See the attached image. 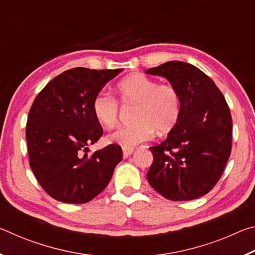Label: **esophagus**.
I'll list each match as a JSON object with an SVG mask.
<instances>
[{"mask_svg":"<svg viewBox=\"0 0 255 255\" xmlns=\"http://www.w3.org/2000/svg\"><path fill=\"white\" fill-rule=\"evenodd\" d=\"M133 153V148L132 147H123V155L125 158H127L128 156H130V155Z\"/></svg>","mask_w":255,"mask_h":255,"instance_id":"1","label":"esophagus"}]
</instances>
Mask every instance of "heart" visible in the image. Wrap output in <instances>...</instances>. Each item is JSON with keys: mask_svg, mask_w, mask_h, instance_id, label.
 <instances>
[{"mask_svg": "<svg viewBox=\"0 0 255 255\" xmlns=\"http://www.w3.org/2000/svg\"><path fill=\"white\" fill-rule=\"evenodd\" d=\"M116 93L124 105H135L128 126L118 127L107 136V141L132 147L157 135L170 132L181 115L180 94L172 84H158L144 74H131L116 86ZM94 118L101 126L114 127L118 120L119 106L115 98L100 92L92 101Z\"/></svg>", "mask_w": 255, "mask_h": 255, "instance_id": "b5f03b06", "label": "heart"}]
</instances>
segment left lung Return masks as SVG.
Returning <instances> with one entry per match:
<instances>
[{"label":"left lung","mask_w":255,"mask_h":255,"mask_svg":"<svg viewBox=\"0 0 255 255\" xmlns=\"http://www.w3.org/2000/svg\"><path fill=\"white\" fill-rule=\"evenodd\" d=\"M178 90L181 115L161 144L149 147L147 180L164 198L192 200L213 189L232 150V116L214 81L191 64L172 60L146 70Z\"/></svg>","instance_id":"obj_1"}]
</instances>
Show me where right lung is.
Here are the masks:
<instances>
[{
    "mask_svg": "<svg viewBox=\"0 0 255 255\" xmlns=\"http://www.w3.org/2000/svg\"><path fill=\"white\" fill-rule=\"evenodd\" d=\"M118 70L75 67L56 76L34 99L25 139L29 163L42 189L66 204H85L102 192L123 159L119 145L88 154L103 130L92 101Z\"/></svg>",
    "mask_w": 255,
    "mask_h": 255,
    "instance_id": "1",
    "label": "right lung"
}]
</instances>
